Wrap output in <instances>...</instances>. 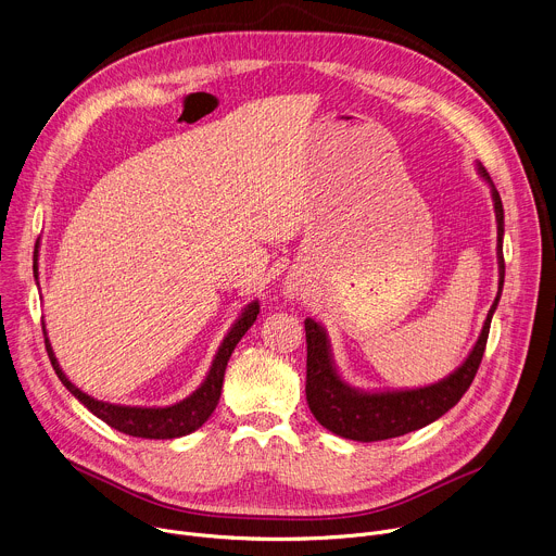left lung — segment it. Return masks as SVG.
Returning a JSON list of instances; mask_svg holds the SVG:
<instances>
[{
    "label": "left lung",
    "mask_w": 556,
    "mask_h": 556,
    "mask_svg": "<svg viewBox=\"0 0 556 556\" xmlns=\"http://www.w3.org/2000/svg\"><path fill=\"white\" fill-rule=\"evenodd\" d=\"M480 176L489 182L495 219H497V264H500V290L486 314V321L478 343L472 345L464 363L446 378L416 389H387V391H363L348 384L334 365L332 348L326 328L314 319H305V343H307V374H305V399L312 416L328 431L356 440L378 442L418 431L459 403L470 387L475 374L480 369L493 314L497 309L504 288V206L500 191L495 189L489 172L478 163Z\"/></svg>",
    "instance_id": "left-lung-1"
}]
</instances>
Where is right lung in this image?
I'll list each match as a JSON object with an SVG mask.
<instances>
[{
  "instance_id": "1",
  "label": "right lung",
  "mask_w": 556,
  "mask_h": 556,
  "mask_svg": "<svg viewBox=\"0 0 556 556\" xmlns=\"http://www.w3.org/2000/svg\"><path fill=\"white\" fill-rule=\"evenodd\" d=\"M39 251H35V279H39V264H37ZM260 314V301H251L242 314L237 316V321L232 324V328L226 332L213 363L211 369L204 378V382L191 393L187 395L185 401L169 405V407H129V405H112L105 401H97L92 395H88L86 391L78 389L74 382H70V378L63 374L52 345L48 341V332L43 326V337H46V350L50 356V363L59 376V380L65 384V389L74 395V399L81 403L84 407H88L97 418H101L105 425H110L112 429L134 435V438H147V440H172V438H182L193 433L195 429H200L211 414L215 412L217 403H219V393H222V380H224V371L228 365V358L235 350V345L242 341V337L249 332V328L255 324Z\"/></svg>"
}]
</instances>
